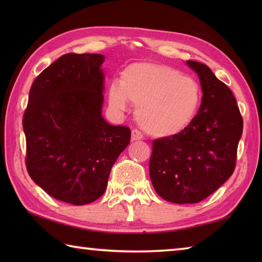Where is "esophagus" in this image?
Listing matches in <instances>:
<instances>
[{
  "label": "esophagus",
  "instance_id": "esophagus-1",
  "mask_svg": "<svg viewBox=\"0 0 262 262\" xmlns=\"http://www.w3.org/2000/svg\"><path fill=\"white\" fill-rule=\"evenodd\" d=\"M143 139V136H142L141 133L136 129H133L132 130V141H140Z\"/></svg>",
  "mask_w": 262,
  "mask_h": 262
}]
</instances>
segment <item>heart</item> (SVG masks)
<instances>
[{
    "mask_svg": "<svg viewBox=\"0 0 262 262\" xmlns=\"http://www.w3.org/2000/svg\"><path fill=\"white\" fill-rule=\"evenodd\" d=\"M201 100L199 84L167 64L137 62L122 70L120 83L108 88V104L125 112L128 101L136 106L137 123L145 134L167 139L180 134L198 112Z\"/></svg>",
    "mask_w": 262,
    "mask_h": 262,
    "instance_id": "heart-1",
    "label": "heart"
}]
</instances>
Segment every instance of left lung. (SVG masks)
<instances>
[{
	"label": "left lung",
	"instance_id": "obj_1",
	"mask_svg": "<svg viewBox=\"0 0 262 262\" xmlns=\"http://www.w3.org/2000/svg\"><path fill=\"white\" fill-rule=\"evenodd\" d=\"M198 74L202 100L180 134L155 140L149 173L155 190L173 203H196L209 196L234 170L243 119L230 89L208 66L188 60Z\"/></svg>",
	"mask_w": 262,
	"mask_h": 262
}]
</instances>
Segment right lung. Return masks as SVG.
<instances>
[{"mask_svg":"<svg viewBox=\"0 0 262 262\" xmlns=\"http://www.w3.org/2000/svg\"><path fill=\"white\" fill-rule=\"evenodd\" d=\"M101 54H64L34 79L23 118L26 168L57 200L83 206L107 187L130 129L112 126L103 111Z\"/></svg>","mask_w":262,"mask_h":262,"instance_id":"1","label":"right lung"}]
</instances>
